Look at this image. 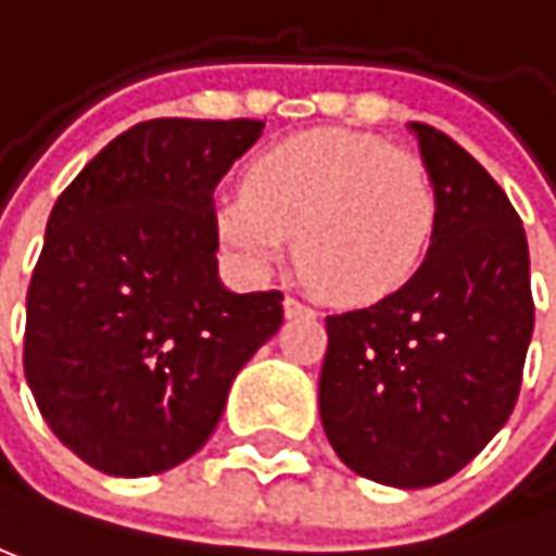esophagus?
I'll list each match as a JSON object with an SVG mask.
<instances>
[{"mask_svg": "<svg viewBox=\"0 0 556 556\" xmlns=\"http://www.w3.org/2000/svg\"><path fill=\"white\" fill-rule=\"evenodd\" d=\"M285 316H288V319H298V316H316V309L298 298H285Z\"/></svg>", "mask_w": 556, "mask_h": 556, "instance_id": "obj_1", "label": "esophagus"}]
</instances>
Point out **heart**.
Instances as JSON below:
<instances>
[{"mask_svg":"<svg viewBox=\"0 0 556 556\" xmlns=\"http://www.w3.org/2000/svg\"><path fill=\"white\" fill-rule=\"evenodd\" d=\"M220 243L253 271L291 250L338 303L399 294L424 265L437 227V189L415 154L351 129H309L265 148L247 192L215 205Z\"/></svg>","mask_w":556,"mask_h":556,"instance_id":"obj_1","label":"heart"}]
</instances>
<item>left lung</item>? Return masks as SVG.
I'll list each match as a JSON object with an SVG mask.
<instances>
[{"label": "left lung", "mask_w": 556, "mask_h": 556, "mask_svg": "<svg viewBox=\"0 0 556 556\" xmlns=\"http://www.w3.org/2000/svg\"><path fill=\"white\" fill-rule=\"evenodd\" d=\"M408 129L437 189L433 240L399 294L326 319L319 417L354 475L415 491L453 478L509 420L535 303L506 192L450 136Z\"/></svg>", "instance_id": "8db88e82"}]
</instances>
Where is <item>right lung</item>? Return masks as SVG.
Returning <instances> with one entry per match:
<instances>
[{"label":"right lung","instance_id":"add662e5","mask_svg":"<svg viewBox=\"0 0 556 556\" xmlns=\"http://www.w3.org/2000/svg\"><path fill=\"white\" fill-rule=\"evenodd\" d=\"M258 119H148L68 182L27 288L24 377L91 468L144 478L195 456L243 364L278 332L281 291L218 278L215 186Z\"/></svg>","mask_w":556,"mask_h":556}]
</instances>
